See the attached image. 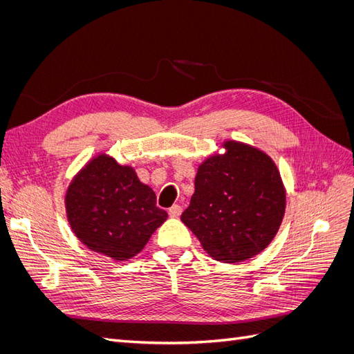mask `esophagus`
Returning a JSON list of instances; mask_svg holds the SVG:
<instances>
[{
  "label": "esophagus",
  "instance_id": "34e87169",
  "mask_svg": "<svg viewBox=\"0 0 354 354\" xmlns=\"http://www.w3.org/2000/svg\"><path fill=\"white\" fill-rule=\"evenodd\" d=\"M169 217H180L181 212H183V208H181L180 205H173L169 208Z\"/></svg>",
  "mask_w": 354,
  "mask_h": 354
}]
</instances>
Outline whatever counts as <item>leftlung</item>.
Masks as SVG:
<instances>
[{"instance_id": "1", "label": "left lung", "mask_w": 354, "mask_h": 354, "mask_svg": "<svg viewBox=\"0 0 354 354\" xmlns=\"http://www.w3.org/2000/svg\"><path fill=\"white\" fill-rule=\"evenodd\" d=\"M199 165L181 221L214 260L241 263L267 248L279 230L286 190L273 159L242 142H223Z\"/></svg>"}]
</instances>
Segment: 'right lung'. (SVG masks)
Returning a JSON list of instances; mask_svg holds the SVG:
<instances>
[{"mask_svg":"<svg viewBox=\"0 0 354 354\" xmlns=\"http://www.w3.org/2000/svg\"><path fill=\"white\" fill-rule=\"evenodd\" d=\"M71 229L88 250L115 261L140 252L168 214L130 165L99 153L72 178L65 195Z\"/></svg>","mask_w":354,"mask_h":354,"instance_id":"add662e5","label":"right lung"}]
</instances>
